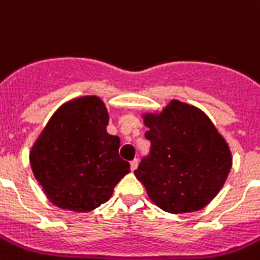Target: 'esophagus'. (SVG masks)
<instances>
[{"label":"esophagus","mask_w":260,"mask_h":260,"mask_svg":"<svg viewBox=\"0 0 260 260\" xmlns=\"http://www.w3.org/2000/svg\"><path fill=\"white\" fill-rule=\"evenodd\" d=\"M138 164H139V160L137 159V158H135L134 160H132V162H130V167H132V170H133V171H134L135 169L138 167Z\"/></svg>","instance_id":"esophagus-1"}]
</instances>
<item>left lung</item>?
I'll use <instances>...</instances> for the list:
<instances>
[{
	"label": "left lung",
	"instance_id": "obj_1",
	"mask_svg": "<svg viewBox=\"0 0 260 260\" xmlns=\"http://www.w3.org/2000/svg\"><path fill=\"white\" fill-rule=\"evenodd\" d=\"M142 117L151 147L134 174L149 198L171 214L203 209L220 191L233 166L224 138L202 110L181 101Z\"/></svg>",
	"mask_w": 260,
	"mask_h": 260
}]
</instances>
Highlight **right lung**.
<instances>
[{
    "label": "right lung",
    "instance_id": "add662e5",
    "mask_svg": "<svg viewBox=\"0 0 260 260\" xmlns=\"http://www.w3.org/2000/svg\"><path fill=\"white\" fill-rule=\"evenodd\" d=\"M100 96L74 98L49 119L30 150V166L48 199L59 209L87 212L107 202L130 173L118 154L121 141L106 132Z\"/></svg>",
    "mask_w": 260,
    "mask_h": 260
}]
</instances>
